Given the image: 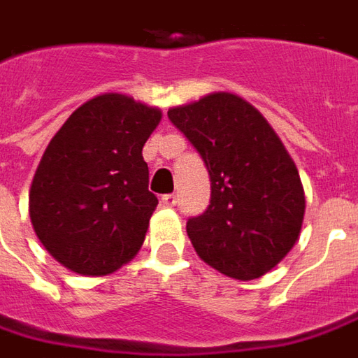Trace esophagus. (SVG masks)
Returning <instances> with one entry per match:
<instances>
[{"label": "esophagus", "instance_id": "1", "mask_svg": "<svg viewBox=\"0 0 358 358\" xmlns=\"http://www.w3.org/2000/svg\"><path fill=\"white\" fill-rule=\"evenodd\" d=\"M162 203H164V206H175L177 204V196L171 193H167L162 196Z\"/></svg>", "mask_w": 358, "mask_h": 358}]
</instances>
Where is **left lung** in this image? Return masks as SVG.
<instances>
[{
    "label": "left lung",
    "mask_w": 358,
    "mask_h": 358,
    "mask_svg": "<svg viewBox=\"0 0 358 358\" xmlns=\"http://www.w3.org/2000/svg\"><path fill=\"white\" fill-rule=\"evenodd\" d=\"M167 117L210 175L208 208L187 222L194 251L226 277L268 273L294 248L306 210L296 165L277 132L253 105L226 91L171 107Z\"/></svg>",
    "instance_id": "left-lung-1"
}]
</instances>
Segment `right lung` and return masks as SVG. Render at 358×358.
<instances>
[{
	"instance_id": "obj_1",
	"label": "right lung",
	"mask_w": 358,
	"mask_h": 358,
	"mask_svg": "<svg viewBox=\"0 0 358 358\" xmlns=\"http://www.w3.org/2000/svg\"><path fill=\"white\" fill-rule=\"evenodd\" d=\"M159 120L157 107L103 93L54 134L33 177L29 214L60 265L103 277L140 251L157 206L142 148Z\"/></svg>"
}]
</instances>
